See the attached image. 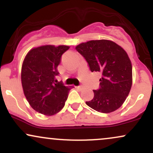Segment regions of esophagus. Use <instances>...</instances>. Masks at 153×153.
Wrapping results in <instances>:
<instances>
[{
    "mask_svg": "<svg viewBox=\"0 0 153 153\" xmlns=\"http://www.w3.org/2000/svg\"><path fill=\"white\" fill-rule=\"evenodd\" d=\"M76 88L79 89V90H82V89L83 88V86H82V85H78V86H77Z\"/></svg>",
    "mask_w": 153,
    "mask_h": 153,
    "instance_id": "1",
    "label": "esophagus"
}]
</instances>
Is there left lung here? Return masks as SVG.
Returning <instances> with one entry per match:
<instances>
[{"label":"left lung","instance_id":"left-lung-1","mask_svg":"<svg viewBox=\"0 0 153 153\" xmlns=\"http://www.w3.org/2000/svg\"><path fill=\"white\" fill-rule=\"evenodd\" d=\"M91 72H99L100 87L85 103L101 113L114 111L124 102L132 84V67L125 50L110 40H91L75 47Z\"/></svg>","mask_w":153,"mask_h":153}]
</instances>
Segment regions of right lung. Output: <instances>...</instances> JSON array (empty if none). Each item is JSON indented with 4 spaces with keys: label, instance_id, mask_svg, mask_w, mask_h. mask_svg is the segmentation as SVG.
<instances>
[{
    "label": "right lung",
    "instance_id": "right-lung-1",
    "mask_svg": "<svg viewBox=\"0 0 153 153\" xmlns=\"http://www.w3.org/2000/svg\"><path fill=\"white\" fill-rule=\"evenodd\" d=\"M70 47L45 45L31 50L22 68V83L24 95L33 109L52 116L65 106L71 87H66L56 79L57 66L62 54Z\"/></svg>",
    "mask_w": 153,
    "mask_h": 153
}]
</instances>
